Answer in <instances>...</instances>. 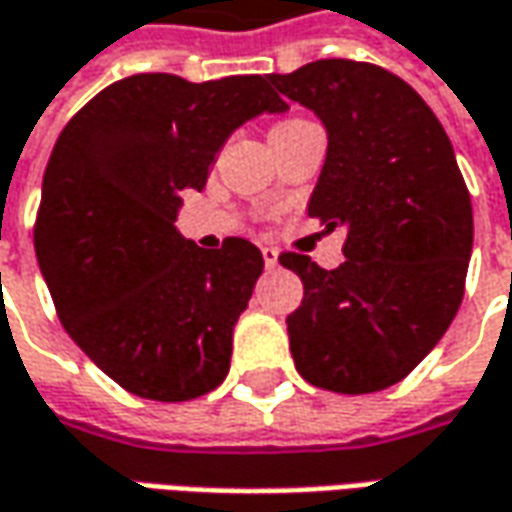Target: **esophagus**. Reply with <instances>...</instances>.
<instances>
[{
	"label": "esophagus",
	"instance_id": "34e87169",
	"mask_svg": "<svg viewBox=\"0 0 512 512\" xmlns=\"http://www.w3.org/2000/svg\"><path fill=\"white\" fill-rule=\"evenodd\" d=\"M263 263H266L269 269H274V266H277V249L266 246V249H263Z\"/></svg>",
	"mask_w": 512,
	"mask_h": 512
}]
</instances>
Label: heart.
<instances>
[{"label":"heart","mask_w":512,"mask_h":512,"mask_svg":"<svg viewBox=\"0 0 512 512\" xmlns=\"http://www.w3.org/2000/svg\"><path fill=\"white\" fill-rule=\"evenodd\" d=\"M286 124H289V121H286Z\"/></svg>","instance_id":"heart-1"}]
</instances>
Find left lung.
<instances>
[{
  "instance_id": "8db88e82",
  "label": "left lung",
  "mask_w": 512,
  "mask_h": 512,
  "mask_svg": "<svg viewBox=\"0 0 512 512\" xmlns=\"http://www.w3.org/2000/svg\"><path fill=\"white\" fill-rule=\"evenodd\" d=\"M272 84L323 121L309 215L345 229V260L331 272L280 255L303 280V303L286 317L291 357L317 388L374 394L408 377L459 311L473 249L465 178L431 107L377 64L320 59Z\"/></svg>"
}]
</instances>
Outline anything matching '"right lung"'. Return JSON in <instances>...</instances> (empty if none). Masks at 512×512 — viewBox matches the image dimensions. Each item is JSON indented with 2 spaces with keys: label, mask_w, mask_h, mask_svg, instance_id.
<instances>
[{
  "label": "right lung",
  "mask_w": 512,
  "mask_h": 512,
  "mask_svg": "<svg viewBox=\"0 0 512 512\" xmlns=\"http://www.w3.org/2000/svg\"><path fill=\"white\" fill-rule=\"evenodd\" d=\"M286 107L272 76L192 84L138 73L104 87L59 135L36 260L73 343L135 397L186 402L229 374L232 331L263 255L243 238L201 249L175 221L226 138Z\"/></svg>",
  "instance_id": "right-lung-1"
}]
</instances>
